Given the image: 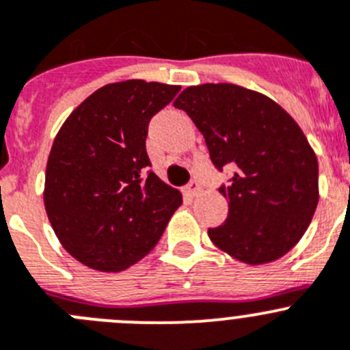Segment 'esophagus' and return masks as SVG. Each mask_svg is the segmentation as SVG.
Segmentation results:
<instances>
[{
    "label": "esophagus",
    "mask_w": 350,
    "mask_h": 350,
    "mask_svg": "<svg viewBox=\"0 0 350 350\" xmlns=\"http://www.w3.org/2000/svg\"><path fill=\"white\" fill-rule=\"evenodd\" d=\"M185 196L187 198H196L198 194H200L201 192V187H200V184H198L196 180H192L191 184L187 185V187H185Z\"/></svg>",
    "instance_id": "obj_1"
}]
</instances>
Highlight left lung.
<instances>
[{"label": "left lung", "mask_w": 350, "mask_h": 350, "mask_svg": "<svg viewBox=\"0 0 350 350\" xmlns=\"http://www.w3.org/2000/svg\"><path fill=\"white\" fill-rule=\"evenodd\" d=\"M173 105L203 133L213 165L234 170L219 189L229 215L208 229L211 243L248 265L286 255L319 201L316 152L297 121L267 95L232 83L189 86Z\"/></svg>", "instance_id": "obj_1"}]
</instances>
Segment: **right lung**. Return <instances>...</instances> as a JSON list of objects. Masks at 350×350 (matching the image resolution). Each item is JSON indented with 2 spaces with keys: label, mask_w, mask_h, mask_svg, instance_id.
Masks as SVG:
<instances>
[{
  "label": "right lung",
  "mask_w": 350,
  "mask_h": 350,
  "mask_svg": "<svg viewBox=\"0 0 350 350\" xmlns=\"http://www.w3.org/2000/svg\"><path fill=\"white\" fill-rule=\"evenodd\" d=\"M178 90L109 83L60 126L44 173V210L64 250L86 267L121 272L142 260L182 204L177 189L146 172L149 121Z\"/></svg>",
  "instance_id": "obj_1"
}]
</instances>
